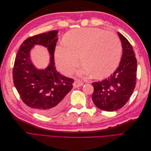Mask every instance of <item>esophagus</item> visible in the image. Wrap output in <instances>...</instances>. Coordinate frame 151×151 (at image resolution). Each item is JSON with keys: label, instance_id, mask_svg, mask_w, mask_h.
<instances>
[{"label": "esophagus", "instance_id": "1", "mask_svg": "<svg viewBox=\"0 0 151 151\" xmlns=\"http://www.w3.org/2000/svg\"><path fill=\"white\" fill-rule=\"evenodd\" d=\"M83 83L82 81H81L80 80H76L74 84H73V86H74V88H78V87L83 86Z\"/></svg>", "mask_w": 151, "mask_h": 151}]
</instances>
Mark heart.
<instances>
[{
    "mask_svg": "<svg viewBox=\"0 0 151 151\" xmlns=\"http://www.w3.org/2000/svg\"><path fill=\"white\" fill-rule=\"evenodd\" d=\"M55 50L56 64L62 72L70 75L78 65L81 57L84 66L82 75L103 78L115 71L119 63L122 45L113 33L94 28L70 31Z\"/></svg>",
    "mask_w": 151,
    "mask_h": 151,
    "instance_id": "obj_1",
    "label": "heart"
}]
</instances>
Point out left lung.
<instances>
[{"label": "left lung", "mask_w": 151, "mask_h": 151, "mask_svg": "<svg viewBox=\"0 0 151 151\" xmlns=\"http://www.w3.org/2000/svg\"><path fill=\"white\" fill-rule=\"evenodd\" d=\"M121 40L123 54L118 67L108 78L92 84V99L96 106L108 111L122 108L129 101L136 84L137 60L128 40L118 33Z\"/></svg>", "instance_id": "obj_1"}]
</instances>
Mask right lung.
I'll return each mask as SVG.
<instances>
[{
  "label": "right lung",
  "mask_w": 151,
  "mask_h": 151,
  "mask_svg": "<svg viewBox=\"0 0 151 151\" xmlns=\"http://www.w3.org/2000/svg\"><path fill=\"white\" fill-rule=\"evenodd\" d=\"M58 31L53 30L28 38L23 42L15 58L13 81L21 99L35 112L51 115L60 111L66 101V95L74 81L56 70L54 52ZM35 44L47 47L50 63L45 70L36 69L30 60L29 52Z\"/></svg>",
  "instance_id": "right-lung-1"
}]
</instances>
